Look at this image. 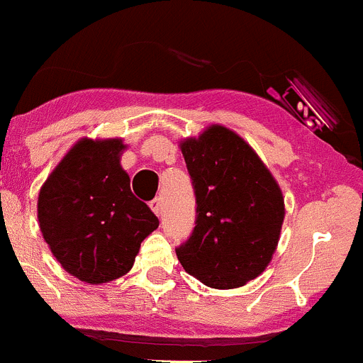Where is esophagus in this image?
Returning <instances> with one entry per match:
<instances>
[{"instance_id": "34e87169", "label": "esophagus", "mask_w": 363, "mask_h": 363, "mask_svg": "<svg viewBox=\"0 0 363 363\" xmlns=\"http://www.w3.org/2000/svg\"><path fill=\"white\" fill-rule=\"evenodd\" d=\"M149 205H151L152 212H155L156 216H160V212H161V202H160V199H155Z\"/></svg>"}]
</instances>
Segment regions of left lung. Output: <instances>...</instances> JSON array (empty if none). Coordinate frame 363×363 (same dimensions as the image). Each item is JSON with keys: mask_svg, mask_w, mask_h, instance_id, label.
<instances>
[{"mask_svg": "<svg viewBox=\"0 0 363 363\" xmlns=\"http://www.w3.org/2000/svg\"><path fill=\"white\" fill-rule=\"evenodd\" d=\"M196 199L195 228L175 247L186 272L219 290L265 270L284 219L277 182L250 144L223 126L181 144Z\"/></svg>", "mask_w": 363, "mask_h": 363, "instance_id": "1", "label": "left lung"}]
</instances>
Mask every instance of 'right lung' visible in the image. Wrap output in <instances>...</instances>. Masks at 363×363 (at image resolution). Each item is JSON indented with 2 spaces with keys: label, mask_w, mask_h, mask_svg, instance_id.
Returning <instances> with one entry per match:
<instances>
[{
  "label": "right lung",
  "mask_w": 363,
  "mask_h": 363,
  "mask_svg": "<svg viewBox=\"0 0 363 363\" xmlns=\"http://www.w3.org/2000/svg\"><path fill=\"white\" fill-rule=\"evenodd\" d=\"M119 138L77 142L40 189L38 221L57 262L77 279L108 283L133 267L160 221L131 193Z\"/></svg>",
  "instance_id": "1"
}]
</instances>
